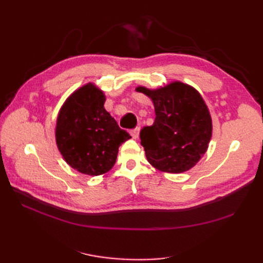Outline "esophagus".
Instances as JSON below:
<instances>
[{
	"label": "esophagus",
	"instance_id": "34e87169",
	"mask_svg": "<svg viewBox=\"0 0 263 263\" xmlns=\"http://www.w3.org/2000/svg\"><path fill=\"white\" fill-rule=\"evenodd\" d=\"M139 132H140V127H136V128L132 129L129 133H130L132 137H133L134 139H137V138L139 137Z\"/></svg>",
	"mask_w": 263,
	"mask_h": 263
}]
</instances>
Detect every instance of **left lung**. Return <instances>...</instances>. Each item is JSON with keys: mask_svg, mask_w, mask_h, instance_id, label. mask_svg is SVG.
I'll return each instance as SVG.
<instances>
[{"mask_svg": "<svg viewBox=\"0 0 263 263\" xmlns=\"http://www.w3.org/2000/svg\"><path fill=\"white\" fill-rule=\"evenodd\" d=\"M136 90L151 98L156 112L154 125L140 132L147 160L163 172L190 170L205 154L212 137V119L201 95L181 82L154 91L142 86Z\"/></svg>", "mask_w": 263, "mask_h": 263, "instance_id": "8db88e82", "label": "left lung"}]
</instances>
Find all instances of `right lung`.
Instances as JSON below:
<instances>
[{
  "instance_id": "right-lung-1",
  "label": "right lung",
  "mask_w": 263,
  "mask_h": 263,
  "mask_svg": "<svg viewBox=\"0 0 263 263\" xmlns=\"http://www.w3.org/2000/svg\"><path fill=\"white\" fill-rule=\"evenodd\" d=\"M105 97L89 83L76 91L62 106L55 140L69 165L89 176L113 168L118 148L130 138L104 108Z\"/></svg>"
}]
</instances>
